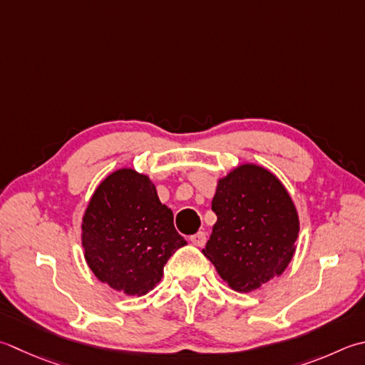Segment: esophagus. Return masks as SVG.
Returning a JSON list of instances; mask_svg holds the SVG:
<instances>
[{"label": "esophagus", "mask_w": 365, "mask_h": 365, "mask_svg": "<svg viewBox=\"0 0 365 365\" xmlns=\"http://www.w3.org/2000/svg\"><path fill=\"white\" fill-rule=\"evenodd\" d=\"M190 240H191L195 245H197V247H204L205 242H207L205 232L199 231V232H196V234H192V235H190Z\"/></svg>", "instance_id": "1"}]
</instances>
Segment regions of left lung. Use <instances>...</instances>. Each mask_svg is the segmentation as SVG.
I'll use <instances>...</instances> for the list:
<instances>
[{"mask_svg":"<svg viewBox=\"0 0 365 365\" xmlns=\"http://www.w3.org/2000/svg\"><path fill=\"white\" fill-rule=\"evenodd\" d=\"M212 210L217 223L202 253L232 289H258L287 269L299 218L274 174L255 164L234 169L218 182Z\"/></svg>","mask_w":365,"mask_h":365,"instance_id":"1","label":"left lung"}]
</instances>
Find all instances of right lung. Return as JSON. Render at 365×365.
<instances>
[{
	"instance_id": "add662e5",
	"label": "right lung",
	"mask_w": 365,
	"mask_h": 365,
	"mask_svg": "<svg viewBox=\"0 0 365 365\" xmlns=\"http://www.w3.org/2000/svg\"><path fill=\"white\" fill-rule=\"evenodd\" d=\"M82 245L99 280L140 296L161 280L164 264L187 240L150 178L120 169L99 185L85 210Z\"/></svg>"
}]
</instances>
